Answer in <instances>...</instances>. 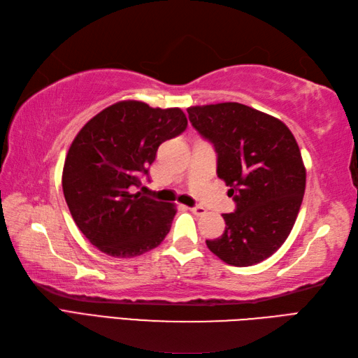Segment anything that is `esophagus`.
<instances>
[{
	"label": "esophagus",
	"instance_id": "obj_1",
	"mask_svg": "<svg viewBox=\"0 0 358 358\" xmlns=\"http://www.w3.org/2000/svg\"><path fill=\"white\" fill-rule=\"evenodd\" d=\"M189 211H192L193 214H196V216H202V214L206 213V210L203 208V206H193V208H189Z\"/></svg>",
	"mask_w": 358,
	"mask_h": 358
}]
</instances>
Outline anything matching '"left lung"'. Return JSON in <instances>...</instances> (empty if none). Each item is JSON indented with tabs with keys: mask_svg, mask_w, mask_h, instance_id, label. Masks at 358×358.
<instances>
[{
	"mask_svg": "<svg viewBox=\"0 0 358 358\" xmlns=\"http://www.w3.org/2000/svg\"><path fill=\"white\" fill-rule=\"evenodd\" d=\"M187 112L214 145L217 176L236 202L234 213L222 214L224 234L206 246L228 265H256L287 241L303 201L306 170L297 141L280 119L239 102Z\"/></svg>",
	"mask_w": 358,
	"mask_h": 358,
	"instance_id": "1",
	"label": "left lung"
}]
</instances>
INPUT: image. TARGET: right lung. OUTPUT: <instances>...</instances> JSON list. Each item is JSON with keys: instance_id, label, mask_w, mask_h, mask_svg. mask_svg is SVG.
<instances>
[{"instance_id": "1", "label": "right lung", "mask_w": 358, "mask_h": 358, "mask_svg": "<svg viewBox=\"0 0 358 358\" xmlns=\"http://www.w3.org/2000/svg\"><path fill=\"white\" fill-rule=\"evenodd\" d=\"M185 129L180 108L121 101L79 130L64 162L62 192L75 224L98 250L136 257L165 239L176 206L134 189L148 178L159 145Z\"/></svg>"}]
</instances>
